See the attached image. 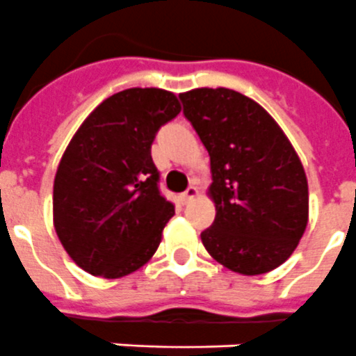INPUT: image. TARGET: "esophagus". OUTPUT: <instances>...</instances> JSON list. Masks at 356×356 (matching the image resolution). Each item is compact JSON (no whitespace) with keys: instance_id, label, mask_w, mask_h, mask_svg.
<instances>
[{"instance_id":"esophagus-1","label":"esophagus","mask_w":356,"mask_h":356,"mask_svg":"<svg viewBox=\"0 0 356 356\" xmlns=\"http://www.w3.org/2000/svg\"><path fill=\"white\" fill-rule=\"evenodd\" d=\"M197 193H199V190H197L195 186H190V188H188V190H186V192H184L183 195H181V201H183L184 204H188V202H192L193 199H195Z\"/></svg>"}]
</instances>
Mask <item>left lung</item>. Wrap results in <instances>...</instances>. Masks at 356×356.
Returning a JSON list of instances; mask_svg holds the SVG:
<instances>
[{
	"mask_svg": "<svg viewBox=\"0 0 356 356\" xmlns=\"http://www.w3.org/2000/svg\"><path fill=\"white\" fill-rule=\"evenodd\" d=\"M179 97L210 155L215 220L201 234L206 252L241 275L279 268L309 219L306 172L293 145L279 122L241 92L193 88Z\"/></svg>",
	"mask_w": 356,
	"mask_h": 356,
	"instance_id": "obj_1",
	"label": "left lung"
}]
</instances>
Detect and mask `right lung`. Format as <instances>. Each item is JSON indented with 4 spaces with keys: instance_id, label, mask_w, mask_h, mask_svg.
Returning a JSON list of instances; mask_svg holds the SVG:
<instances>
[{
    "instance_id": "right-lung-1",
    "label": "right lung",
    "mask_w": 356,
    "mask_h": 356,
    "mask_svg": "<svg viewBox=\"0 0 356 356\" xmlns=\"http://www.w3.org/2000/svg\"><path fill=\"white\" fill-rule=\"evenodd\" d=\"M181 112L173 92L128 88L81 122L54 179V228L86 273L121 279L150 261L173 217L157 190L152 143Z\"/></svg>"
}]
</instances>
